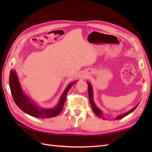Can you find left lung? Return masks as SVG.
I'll return each mask as SVG.
<instances>
[{"label": "left lung", "mask_w": 152, "mask_h": 152, "mask_svg": "<svg viewBox=\"0 0 152 152\" xmlns=\"http://www.w3.org/2000/svg\"><path fill=\"white\" fill-rule=\"evenodd\" d=\"M87 84H88V94H89V102H90V103H91V105L92 107V108H93L94 112L97 115V116L99 117V118H103L102 117V112H101V110L98 108L97 107H96V104H94V100H93V90H92V88H91V86L90 85V84L89 83V82H87ZM138 105V104H137ZM137 105H136L135 107L133 108L132 110H131L129 112H128L127 113H124L123 115H119V116H117V118H116V120H118V119H121V118H123L124 117H125L126 116H127V115H129V113H131V112H132L136 108V107H137Z\"/></svg>", "instance_id": "1"}]
</instances>
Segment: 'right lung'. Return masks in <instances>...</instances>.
<instances>
[{"label": "right lung", "mask_w": 152, "mask_h": 152, "mask_svg": "<svg viewBox=\"0 0 152 152\" xmlns=\"http://www.w3.org/2000/svg\"><path fill=\"white\" fill-rule=\"evenodd\" d=\"M73 84H70L67 86L56 107L52 109L45 110L37 107L27 98V96L21 90L15 72L13 70L10 71V86L15 103L22 111L32 117L37 118H51L59 115L63 108L68 92Z\"/></svg>", "instance_id": "obj_1"}]
</instances>
